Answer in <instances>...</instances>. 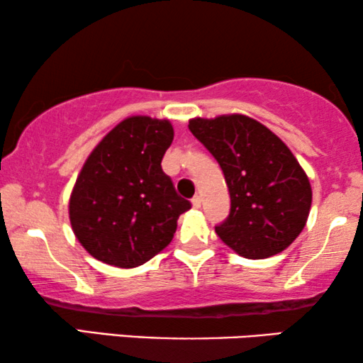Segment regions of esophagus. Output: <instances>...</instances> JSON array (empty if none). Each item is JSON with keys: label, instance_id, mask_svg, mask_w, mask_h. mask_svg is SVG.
Returning a JSON list of instances; mask_svg holds the SVG:
<instances>
[{"label": "esophagus", "instance_id": "obj_1", "mask_svg": "<svg viewBox=\"0 0 363 363\" xmlns=\"http://www.w3.org/2000/svg\"><path fill=\"white\" fill-rule=\"evenodd\" d=\"M201 196H195V198H193V200H191V205H193V208H200L201 206Z\"/></svg>", "mask_w": 363, "mask_h": 363}]
</instances>
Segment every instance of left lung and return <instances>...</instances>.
Masks as SVG:
<instances>
[{
    "mask_svg": "<svg viewBox=\"0 0 363 363\" xmlns=\"http://www.w3.org/2000/svg\"><path fill=\"white\" fill-rule=\"evenodd\" d=\"M188 128L220 163L230 190V216L215 228L220 240L250 259L289 247L312 205L309 177L289 147L242 113L195 117Z\"/></svg>",
    "mask_w": 363,
    "mask_h": 363,
    "instance_id": "left-lung-1",
    "label": "left lung"
}]
</instances>
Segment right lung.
Masks as SVG:
<instances>
[{
    "instance_id": "obj_1",
    "label": "right lung",
    "mask_w": 363,
    "mask_h": 363,
    "mask_svg": "<svg viewBox=\"0 0 363 363\" xmlns=\"http://www.w3.org/2000/svg\"><path fill=\"white\" fill-rule=\"evenodd\" d=\"M173 142L168 118L118 122L84 162L69 198V221L89 255L132 269L165 250L191 208L162 170Z\"/></svg>"
}]
</instances>
